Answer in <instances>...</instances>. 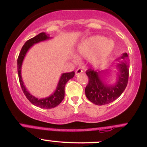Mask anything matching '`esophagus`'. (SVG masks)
Wrapping results in <instances>:
<instances>
[{
	"instance_id": "1",
	"label": "esophagus",
	"mask_w": 147,
	"mask_h": 147,
	"mask_svg": "<svg viewBox=\"0 0 147 147\" xmlns=\"http://www.w3.org/2000/svg\"><path fill=\"white\" fill-rule=\"evenodd\" d=\"M82 72H83V70H82V68H78L75 71V74L76 75H79V74L82 73Z\"/></svg>"
}]
</instances>
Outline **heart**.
I'll return each instance as SVG.
<instances>
[{
	"label": "heart",
	"mask_w": 147,
	"mask_h": 147,
	"mask_svg": "<svg viewBox=\"0 0 147 147\" xmlns=\"http://www.w3.org/2000/svg\"><path fill=\"white\" fill-rule=\"evenodd\" d=\"M115 48L112 40L105 36L96 35L89 37L79 45L77 54L79 56L90 57L91 63L97 67L103 66L109 61Z\"/></svg>",
	"instance_id": "heart-1"
}]
</instances>
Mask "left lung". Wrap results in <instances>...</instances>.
<instances>
[{"mask_svg":"<svg viewBox=\"0 0 147 147\" xmlns=\"http://www.w3.org/2000/svg\"><path fill=\"white\" fill-rule=\"evenodd\" d=\"M118 72L117 79L113 84L104 82V77L108 73V70L96 72L88 69L86 73L89 82L85 89L86 96L89 101L96 105H104L113 102L119 97L125 90L129 79V59L127 53L115 60Z\"/></svg>","mask_w":147,"mask_h":147,"instance_id":"obj_1","label":"left lung"}]
</instances>
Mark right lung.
<instances>
[{
	"label": "right lung",
	"instance_id": "right-lung-1",
	"mask_svg": "<svg viewBox=\"0 0 147 147\" xmlns=\"http://www.w3.org/2000/svg\"><path fill=\"white\" fill-rule=\"evenodd\" d=\"M51 38V37L48 36V34H45V32H41L36 35V36L33 37V38H30V39L27 41L25 43L24 45L22 48L21 52H20L19 55H18V59H17V68H18V79H19V82L21 84V86L23 90V93L26 96L27 99L30 101L32 104H34V106H38V107L42 108V109H52V108L56 107L58 106L61 102H62L64 98V95H65V86L67 82L70 80V79L73 78L75 76V72H65L63 73L61 75V77L59 80L58 84L56 88L54 93H52L51 95L49 97H45V98H37L34 96L32 95L31 93L27 90L25 88L24 83L23 82L21 76V68H22V64H23V59H24L25 55H26L27 52L30 50V48L33 45L36 44V43H39V42L46 41Z\"/></svg>",
	"mask_w": 147,
	"mask_h": 147
}]
</instances>
